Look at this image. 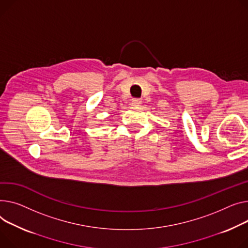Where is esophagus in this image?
<instances>
[{
	"label": "esophagus",
	"instance_id": "obj_1",
	"mask_svg": "<svg viewBox=\"0 0 248 248\" xmlns=\"http://www.w3.org/2000/svg\"><path fill=\"white\" fill-rule=\"evenodd\" d=\"M140 104H141L140 98H133V100H131V105H133L134 107H138Z\"/></svg>",
	"mask_w": 248,
	"mask_h": 248
}]
</instances>
